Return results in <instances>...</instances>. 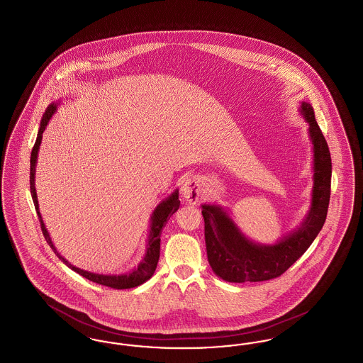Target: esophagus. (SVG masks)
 <instances>
[{
    "instance_id": "1",
    "label": "esophagus",
    "mask_w": 363,
    "mask_h": 363,
    "mask_svg": "<svg viewBox=\"0 0 363 363\" xmlns=\"http://www.w3.org/2000/svg\"><path fill=\"white\" fill-rule=\"evenodd\" d=\"M201 182L197 177H190L182 186V197L189 203V204H197L201 199Z\"/></svg>"
}]
</instances>
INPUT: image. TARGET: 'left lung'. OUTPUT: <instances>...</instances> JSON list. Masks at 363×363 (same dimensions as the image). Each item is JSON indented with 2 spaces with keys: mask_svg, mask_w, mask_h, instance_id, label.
Masks as SVG:
<instances>
[{
  "mask_svg": "<svg viewBox=\"0 0 363 363\" xmlns=\"http://www.w3.org/2000/svg\"><path fill=\"white\" fill-rule=\"evenodd\" d=\"M301 111L309 122L314 145V185L311 212L295 233L272 246L256 245L242 235L222 208L203 206L208 261L213 272L225 281H264L283 275L308 250L325 223L332 175L328 144L311 104L302 102Z\"/></svg>",
  "mask_w": 363,
  "mask_h": 363,
  "instance_id": "1",
  "label": "left lung"
}]
</instances>
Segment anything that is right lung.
I'll use <instances>...</instances> for the list:
<instances>
[{
	"mask_svg": "<svg viewBox=\"0 0 363 363\" xmlns=\"http://www.w3.org/2000/svg\"><path fill=\"white\" fill-rule=\"evenodd\" d=\"M54 111H55V104H52L46 108V111H45V114H43V117H42L40 128H39V132H38V138H36L34 148H33V152H31V169H30V188H31V196H33L35 209H36V213H38V218H39V223H40L42 233H43V235H45V240L49 243V246L52 247V252L57 255L58 259H61L62 262H65L72 271L77 272L79 275L86 277L88 280L94 281V283H98V284H102V286H107V287L116 289V290H123V289H133V287H138L140 284H143L144 281H147L150 277L154 275V272H155L156 265H157V261H159V255H160V234H162V230H163V227L167 223V220L170 219V216L173 215L174 212H177V209L179 208L178 190L174 191L173 194H172L169 199H166L163 203H160V204L156 207L155 211H154V213H152V216H151L152 223H151V233H150V241H148L147 253H145L144 259L141 261V264L138 265L135 271H132L130 274H125V275H118V277H117V275L91 274V272H86V271H83V269H80V268L73 267V265L69 264L67 259H64V257L57 252V249L54 247L52 240H50V235H49L46 227L43 225L42 216H40V213H39L38 200H36V191H35V164H36L38 151H39V145H40V141H42V133H43L46 125L49 123V120L52 118Z\"/></svg>",
	"mask_w": 363,
	"mask_h": 363,
	"instance_id": "right-lung-1",
	"label": "right lung"
}]
</instances>
